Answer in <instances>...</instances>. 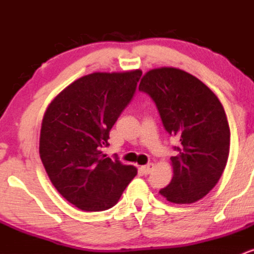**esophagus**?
Instances as JSON below:
<instances>
[{
  "instance_id": "1",
  "label": "esophagus",
  "mask_w": 254,
  "mask_h": 254,
  "mask_svg": "<svg viewBox=\"0 0 254 254\" xmlns=\"http://www.w3.org/2000/svg\"><path fill=\"white\" fill-rule=\"evenodd\" d=\"M153 168H154V165L153 164H148V165H145V166H142L141 171L143 172L144 174H149L150 172L153 171Z\"/></svg>"
}]
</instances>
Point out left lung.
<instances>
[{
    "mask_svg": "<svg viewBox=\"0 0 254 254\" xmlns=\"http://www.w3.org/2000/svg\"><path fill=\"white\" fill-rule=\"evenodd\" d=\"M138 89L153 99L166 131L180 142L178 155L171 157L173 178L160 193L176 204L202 199L222 176L229 155L222 104L202 81L172 66L145 72Z\"/></svg>",
    "mask_w": 254,
    "mask_h": 254,
    "instance_id": "8db88e82",
    "label": "left lung"
}]
</instances>
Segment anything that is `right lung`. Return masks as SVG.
Segmentation results:
<instances>
[{
  "label": "right lung",
  "mask_w": 254,
  "mask_h": 254,
  "mask_svg": "<svg viewBox=\"0 0 254 254\" xmlns=\"http://www.w3.org/2000/svg\"><path fill=\"white\" fill-rule=\"evenodd\" d=\"M142 71L93 72L65 87L45 111L39 154L52 185L84 211L112 208L136 167L101 151L132 99Z\"/></svg>",
  "instance_id": "1"
}]
</instances>
